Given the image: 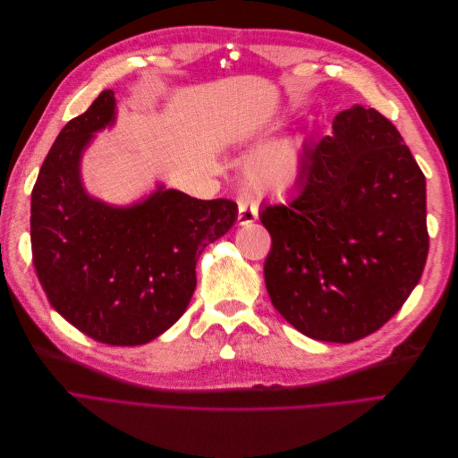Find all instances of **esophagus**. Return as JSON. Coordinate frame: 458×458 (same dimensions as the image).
Instances as JSON below:
<instances>
[{"mask_svg":"<svg viewBox=\"0 0 458 458\" xmlns=\"http://www.w3.org/2000/svg\"><path fill=\"white\" fill-rule=\"evenodd\" d=\"M238 224L241 225H248L251 222H255L259 217V207L255 203V199L248 193L238 195Z\"/></svg>","mask_w":458,"mask_h":458,"instance_id":"esophagus-1","label":"esophagus"}]
</instances>
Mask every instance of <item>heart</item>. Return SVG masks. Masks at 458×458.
Wrapping results in <instances>:
<instances>
[{"instance_id": "obj_1", "label": "heart", "mask_w": 458, "mask_h": 458, "mask_svg": "<svg viewBox=\"0 0 458 458\" xmlns=\"http://www.w3.org/2000/svg\"><path fill=\"white\" fill-rule=\"evenodd\" d=\"M300 155L293 143H276L260 148L246 162V177L260 191L283 193L300 177Z\"/></svg>"}]
</instances>
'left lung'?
<instances>
[{
	"instance_id": "obj_1",
	"label": "left lung",
	"mask_w": 458,
	"mask_h": 458,
	"mask_svg": "<svg viewBox=\"0 0 458 458\" xmlns=\"http://www.w3.org/2000/svg\"><path fill=\"white\" fill-rule=\"evenodd\" d=\"M274 308L317 341L352 343L394 317L428 253L425 175L399 130L360 104L306 148L289 203L268 205Z\"/></svg>"
}]
</instances>
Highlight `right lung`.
<instances>
[{"instance_id": "add662e5", "label": "right lung", "mask_w": 458, "mask_h": 458, "mask_svg": "<svg viewBox=\"0 0 458 458\" xmlns=\"http://www.w3.org/2000/svg\"><path fill=\"white\" fill-rule=\"evenodd\" d=\"M114 121L115 97L104 89L59 132L31 191V251L64 320L98 343L136 346L182 317L198 283L195 263L233 227L238 207L162 186L124 208L89 198L81 152Z\"/></svg>"}]
</instances>
